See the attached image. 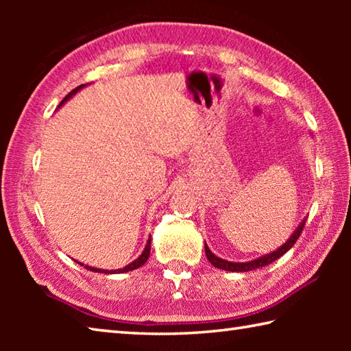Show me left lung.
I'll return each mask as SVG.
<instances>
[{
	"label": "left lung",
	"mask_w": 351,
	"mask_h": 351,
	"mask_svg": "<svg viewBox=\"0 0 351 351\" xmlns=\"http://www.w3.org/2000/svg\"><path fill=\"white\" fill-rule=\"evenodd\" d=\"M305 221H306L305 218L302 219L300 224L297 226L294 232L289 235V239H288L287 241H285L280 247H277L276 251H272V252H269V254L261 255V257H258V258H254V260H251V261H245V263H237V261H228V260H224V258H219V257H217V255L210 251L209 246L204 245V249H206V257H207V260H209L213 266H215V268H218V269H224V271H232V272H247V271H254V269L263 268V266L272 263V261H276L277 258H280L283 254H287V252L289 251V249L294 246V243L297 241V239H299V235L302 234V229H304Z\"/></svg>",
	"instance_id": "obj_1"
}]
</instances>
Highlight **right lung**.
Masks as SVG:
<instances>
[{
  "instance_id": "add662e5",
  "label": "right lung",
  "mask_w": 351,
  "mask_h": 351,
  "mask_svg": "<svg viewBox=\"0 0 351 351\" xmlns=\"http://www.w3.org/2000/svg\"><path fill=\"white\" fill-rule=\"evenodd\" d=\"M86 85H80V86H77L75 90H73L71 91L66 97H64L62 102H60V105H58V108H60V106L64 104V102H68V100L74 96V94H77V91H80L82 88H85ZM150 249H152V239H148V241H147V245H145V247H144V251H142V254L139 255L138 258H136L134 261H132V263L130 265H127L125 268H121V269H99V268H94V266H88V265H85V268L86 269H90V271H93V272H100V274H122V272H128V271H133V269H138V268H141L142 265L145 263V261L148 260V255H150ZM77 263L79 265H82L83 266V263H80V261H77Z\"/></svg>"
}]
</instances>
